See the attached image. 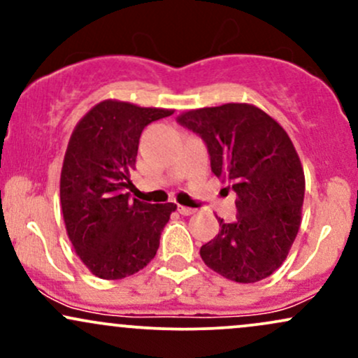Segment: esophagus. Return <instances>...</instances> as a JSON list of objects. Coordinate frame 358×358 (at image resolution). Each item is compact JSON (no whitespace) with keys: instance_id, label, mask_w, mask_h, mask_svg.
Returning a JSON list of instances; mask_svg holds the SVG:
<instances>
[{"instance_id":"obj_1","label":"esophagus","mask_w":358,"mask_h":358,"mask_svg":"<svg viewBox=\"0 0 358 358\" xmlns=\"http://www.w3.org/2000/svg\"><path fill=\"white\" fill-rule=\"evenodd\" d=\"M178 212L182 213V215H193L196 210L195 208H190V207H185V205H178Z\"/></svg>"}]
</instances>
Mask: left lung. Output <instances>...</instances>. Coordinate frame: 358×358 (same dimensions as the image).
<instances>
[{
	"label": "left lung",
	"instance_id": "obj_1",
	"mask_svg": "<svg viewBox=\"0 0 358 358\" xmlns=\"http://www.w3.org/2000/svg\"><path fill=\"white\" fill-rule=\"evenodd\" d=\"M207 145L213 175L236 192L237 220L200 248L208 268L257 282L285 262L301 225L305 173L289 136L252 104L192 109L176 117Z\"/></svg>",
	"mask_w": 358,
	"mask_h": 358
}]
</instances>
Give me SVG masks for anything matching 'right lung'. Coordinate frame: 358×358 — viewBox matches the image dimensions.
I'll return each mask as SVG.
<instances>
[{"label": "right lung", "mask_w": 358, "mask_h": 358, "mask_svg": "<svg viewBox=\"0 0 358 358\" xmlns=\"http://www.w3.org/2000/svg\"><path fill=\"white\" fill-rule=\"evenodd\" d=\"M171 109L139 108L108 99L94 106L73 129L60 175L65 229L94 276L122 279L150 264L175 203L131 200L129 175L150 122Z\"/></svg>", "instance_id": "1"}]
</instances>
